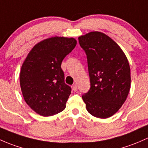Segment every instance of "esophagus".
I'll return each instance as SVG.
<instances>
[{
  "instance_id": "1",
  "label": "esophagus",
  "mask_w": 148,
  "mask_h": 148,
  "mask_svg": "<svg viewBox=\"0 0 148 148\" xmlns=\"http://www.w3.org/2000/svg\"><path fill=\"white\" fill-rule=\"evenodd\" d=\"M73 90L74 91L77 90V85L74 84L73 85Z\"/></svg>"
}]
</instances>
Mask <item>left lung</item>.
I'll return each mask as SVG.
<instances>
[{
  "label": "left lung",
  "instance_id": "left-lung-1",
  "mask_svg": "<svg viewBox=\"0 0 148 148\" xmlns=\"http://www.w3.org/2000/svg\"><path fill=\"white\" fill-rule=\"evenodd\" d=\"M88 60L90 88L83 100L90 114L99 118L113 115L125 101L130 89V68L119 45L101 32L78 38Z\"/></svg>",
  "mask_w": 148,
  "mask_h": 148
}]
</instances>
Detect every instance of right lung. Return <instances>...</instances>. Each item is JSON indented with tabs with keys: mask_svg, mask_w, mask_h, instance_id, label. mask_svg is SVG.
Here are the masks:
<instances>
[{
	"mask_svg": "<svg viewBox=\"0 0 148 148\" xmlns=\"http://www.w3.org/2000/svg\"><path fill=\"white\" fill-rule=\"evenodd\" d=\"M77 44L73 38L53 37L36 44L21 67L20 85L29 107L42 116L62 112L71 93L62 61Z\"/></svg>",
	"mask_w": 148,
	"mask_h": 148,
	"instance_id": "obj_1",
	"label": "right lung"
}]
</instances>
